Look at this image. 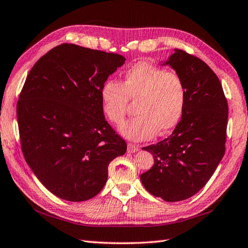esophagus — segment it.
Masks as SVG:
<instances>
[{
	"label": "esophagus",
	"mask_w": 248,
	"mask_h": 248,
	"mask_svg": "<svg viewBox=\"0 0 248 248\" xmlns=\"http://www.w3.org/2000/svg\"><path fill=\"white\" fill-rule=\"evenodd\" d=\"M139 149H140V146H139V145H135V144H128V153H130V154L137 153Z\"/></svg>",
	"instance_id": "esophagus-1"
}]
</instances>
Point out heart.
<instances>
[{
  "instance_id": "1",
  "label": "heart",
  "mask_w": 248,
  "mask_h": 248,
  "mask_svg": "<svg viewBox=\"0 0 248 248\" xmlns=\"http://www.w3.org/2000/svg\"><path fill=\"white\" fill-rule=\"evenodd\" d=\"M100 96L103 114L116 125L124 123L128 100H139L135 108L139 116L121 125L119 132L133 142H142L158 131L167 133L176 127L185 109L187 91L177 73L140 62L127 71L123 84L106 80Z\"/></svg>"
}]
</instances>
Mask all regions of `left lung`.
<instances>
[{
    "mask_svg": "<svg viewBox=\"0 0 248 248\" xmlns=\"http://www.w3.org/2000/svg\"><path fill=\"white\" fill-rule=\"evenodd\" d=\"M161 65L185 82L186 105L173 133L143 148L155 163L140 182L153 196L176 202L200 191L224 157L228 103L217 75L199 58L175 49Z\"/></svg>",
    "mask_w": 248,
    "mask_h": 248,
    "instance_id": "obj_1",
    "label": "left lung"
}]
</instances>
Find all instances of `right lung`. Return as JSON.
I'll list each match as a JSON object with an SVG mask.
<instances>
[{"label":"right lung","instance_id":"1","mask_svg":"<svg viewBox=\"0 0 248 248\" xmlns=\"http://www.w3.org/2000/svg\"><path fill=\"white\" fill-rule=\"evenodd\" d=\"M124 61L117 53L61 44L27 76L17 103L21 149L38 181L58 198H93L108 181L111 160L127 152L105 120L100 96Z\"/></svg>","mask_w":248,"mask_h":248}]
</instances>
